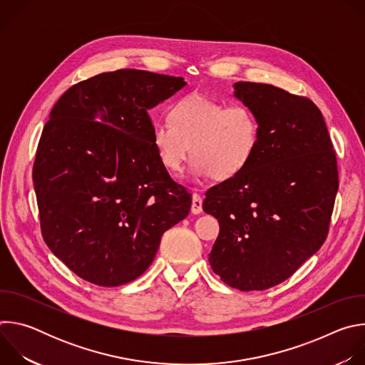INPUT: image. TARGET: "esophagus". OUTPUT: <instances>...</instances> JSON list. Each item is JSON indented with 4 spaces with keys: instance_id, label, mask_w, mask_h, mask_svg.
<instances>
[{
    "instance_id": "esophagus-1",
    "label": "esophagus",
    "mask_w": 365,
    "mask_h": 365,
    "mask_svg": "<svg viewBox=\"0 0 365 365\" xmlns=\"http://www.w3.org/2000/svg\"><path fill=\"white\" fill-rule=\"evenodd\" d=\"M192 214L195 215H199L202 212V199L197 193H193L192 195V207H190Z\"/></svg>"
}]
</instances>
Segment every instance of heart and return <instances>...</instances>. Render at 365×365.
Returning a JSON list of instances; mask_svg holds the SVG:
<instances>
[{
    "mask_svg": "<svg viewBox=\"0 0 365 365\" xmlns=\"http://www.w3.org/2000/svg\"><path fill=\"white\" fill-rule=\"evenodd\" d=\"M259 124L252 111L200 95H190L170 111V123L153 127V144L165 169L182 170L193 159L192 175L224 182L240 175L254 158Z\"/></svg>",
    "mask_w": 365,
    "mask_h": 365,
    "instance_id": "1",
    "label": "heart"
}]
</instances>
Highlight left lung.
Masks as SVG:
<instances>
[{
  "instance_id": "1",
  "label": "left lung",
  "mask_w": 365,
  "mask_h": 365,
  "mask_svg": "<svg viewBox=\"0 0 365 365\" xmlns=\"http://www.w3.org/2000/svg\"><path fill=\"white\" fill-rule=\"evenodd\" d=\"M234 96L259 124L247 168L211 187L203 211L220 222L210 264L228 286L266 290L324 244L338 192L335 151L319 108L267 83L237 82Z\"/></svg>"
}]
</instances>
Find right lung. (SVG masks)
<instances>
[{
    "instance_id": "obj_1",
    "label": "right lung",
    "mask_w": 365,
    "mask_h": 365,
    "mask_svg": "<svg viewBox=\"0 0 365 365\" xmlns=\"http://www.w3.org/2000/svg\"><path fill=\"white\" fill-rule=\"evenodd\" d=\"M186 85L120 69L73 85L51 110L33 168L41 234L81 279L135 280L163 232L187 217L192 195L162 165L148 115Z\"/></svg>"
}]
</instances>
